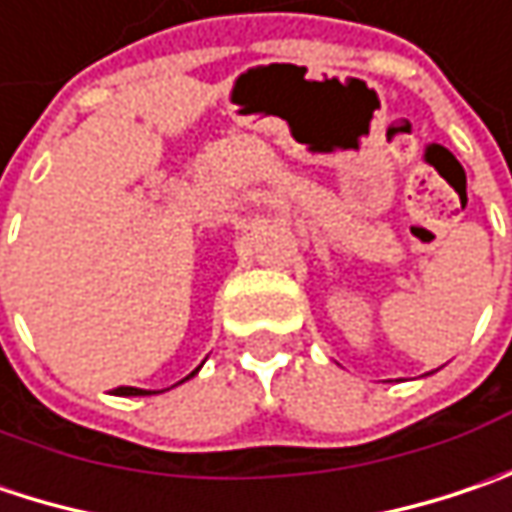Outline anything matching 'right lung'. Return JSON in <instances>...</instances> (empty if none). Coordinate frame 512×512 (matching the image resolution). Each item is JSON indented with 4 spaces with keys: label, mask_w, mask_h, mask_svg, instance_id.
Masks as SVG:
<instances>
[{
    "label": "right lung",
    "mask_w": 512,
    "mask_h": 512,
    "mask_svg": "<svg viewBox=\"0 0 512 512\" xmlns=\"http://www.w3.org/2000/svg\"><path fill=\"white\" fill-rule=\"evenodd\" d=\"M196 371H199V368H196ZM191 376H185V379H191ZM185 379H182V382H185ZM118 394H124V397H147V394H159V391H144V388H118Z\"/></svg>",
    "instance_id": "right-lung-1"
}]
</instances>
